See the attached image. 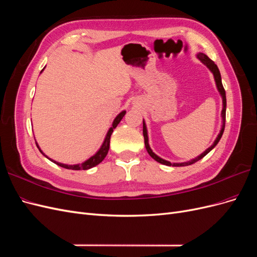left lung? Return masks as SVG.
<instances>
[{"label":"left lung","mask_w":257,"mask_h":257,"mask_svg":"<svg viewBox=\"0 0 257 257\" xmlns=\"http://www.w3.org/2000/svg\"><path fill=\"white\" fill-rule=\"evenodd\" d=\"M197 58H198L201 62H203V63H204V64L210 69V71H211V73L213 74L214 80H215V84H216V88H217V90H219L220 94H221V96H222V100H223V109H222V113H221V114H222V119H223L222 128H221V131H220L219 135H217L216 139L214 141L213 145H212L211 147H209L205 152H203L200 155H198L197 158H195L194 160H191V161H189V162H184V163H170V162H168V161H165V160L161 159L160 157H158V155L155 154V153L151 150V148H150V146H149V142H148L147 126H146V123H145V121H144L143 134H144V137H145V146H146V149H147L148 153L150 154V157H151L152 159H154L157 162L161 163V164H164V165H167V166H188V165H192V164H194V163H196L197 161L203 159V158L205 157V155H207L210 151H211V150L213 149V148L217 145V143L220 142V139H221V137H222V135H223V132H224V128H225V118H226V95H225V90H224L223 84H222L221 74H220V71H219V68H217L216 64L214 63V62H213L212 60H210V59L206 56L205 53L199 52V53L197 54Z\"/></svg>","instance_id":"8db88e82"}]
</instances>
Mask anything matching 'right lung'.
<instances>
[{"instance_id": "right-lung-1", "label": "right lung", "mask_w": 257, "mask_h": 257, "mask_svg": "<svg viewBox=\"0 0 257 257\" xmlns=\"http://www.w3.org/2000/svg\"><path fill=\"white\" fill-rule=\"evenodd\" d=\"M125 112H126V111H122V112H120L118 115L115 116V119H114V120H113V122H112V126L109 128V131H108V133H107V135H106V137H105V141H104V143H103L102 147L99 148V150H98L94 155H93V157H91L89 160H87L85 162L81 163V164H76V165H66V164H62V163L56 162V161H53V160L49 159L48 157H46V155L43 153V151L41 150V148L38 147L37 143H36V146H37L38 149H40V151L45 155L46 158L49 159L51 162L56 163L57 165H59V166H61V167L66 168V169H73V170H87V169H90V168H92V167H94V166L98 165L99 163L102 162V161L106 158V155H107V153H108V150H109L110 136H111V134H112L113 130L116 127V125H118V124L120 123V121L122 120V118L124 116V114H125Z\"/></svg>"}]
</instances>
